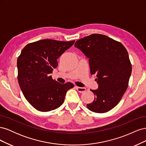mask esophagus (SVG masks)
Returning a JSON list of instances; mask_svg holds the SVG:
<instances>
[{
	"mask_svg": "<svg viewBox=\"0 0 146 146\" xmlns=\"http://www.w3.org/2000/svg\"><path fill=\"white\" fill-rule=\"evenodd\" d=\"M76 89L79 92H83L86 91V88L84 87H78L76 86Z\"/></svg>",
	"mask_w": 146,
	"mask_h": 146,
	"instance_id": "1",
	"label": "esophagus"
}]
</instances>
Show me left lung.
<instances>
[{"instance_id":"1","label":"left lung","mask_w":146,"mask_h":146,"mask_svg":"<svg viewBox=\"0 0 146 146\" xmlns=\"http://www.w3.org/2000/svg\"><path fill=\"white\" fill-rule=\"evenodd\" d=\"M74 46L89 58L91 74L95 75L99 85L91 90L94 100L87 108L98 113L110 111L120 102L129 85L131 64L127 50L121 42L101 34L83 38Z\"/></svg>"}]
</instances>
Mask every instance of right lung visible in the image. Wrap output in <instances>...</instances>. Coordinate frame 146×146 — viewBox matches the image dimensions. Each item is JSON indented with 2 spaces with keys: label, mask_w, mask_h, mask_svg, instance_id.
Listing matches in <instances>:
<instances>
[{
  "label": "right lung",
  "mask_w": 146,
  "mask_h": 146,
  "mask_svg": "<svg viewBox=\"0 0 146 146\" xmlns=\"http://www.w3.org/2000/svg\"><path fill=\"white\" fill-rule=\"evenodd\" d=\"M74 42L45 39L29 43L22 50L17 60V80L25 99L38 111L60 107L66 92L74 86L70 82L60 83L50 76L58 66L57 59Z\"/></svg>",
  "instance_id": "1"
}]
</instances>
